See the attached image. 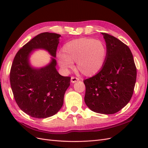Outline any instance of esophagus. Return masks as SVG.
<instances>
[{"label": "esophagus", "mask_w": 148, "mask_h": 148, "mask_svg": "<svg viewBox=\"0 0 148 148\" xmlns=\"http://www.w3.org/2000/svg\"><path fill=\"white\" fill-rule=\"evenodd\" d=\"M78 80H79V78H77V77H71V82L73 83L78 82Z\"/></svg>", "instance_id": "1"}]
</instances>
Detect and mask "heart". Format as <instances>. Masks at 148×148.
<instances>
[{"instance_id":"b5f03b06","label":"heart","mask_w":148,"mask_h":148,"mask_svg":"<svg viewBox=\"0 0 148 148\" xmlns=\"http://www.w3.org/2000/svg\"><path fill=\"white\" fill-rule=\"evenodd\" d=\"M62 52L57 55V61L61 68L68 71L77 62L79 71L91 77L97 73L104 65L107 54L106 44L91 38H82L66 42Z\"/></svg>"}]
</instances>
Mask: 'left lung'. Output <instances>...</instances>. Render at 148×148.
<instances>
[{
    "label": "left lung",
    "mask_w": 148,
    "mask_h": 148,
    "mask_svg": "<svg viewBox=\"0 0 148 148\" xmlns=\"http://www.w3.org/2000/svg\"><path fill=\"white\" fill-rule=\"evenodd\" d=\"M107 54L102 69L84 79V102L92 111L117 112L130 101L136 79V68L130 48L117 38L102 33Z\"/></svg>",
    "instance_id": "obj_1"
}]
</instances>
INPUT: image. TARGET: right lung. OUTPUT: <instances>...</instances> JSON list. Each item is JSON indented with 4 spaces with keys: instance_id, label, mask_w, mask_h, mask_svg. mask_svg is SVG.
I'll use <instances>...</instances> for the list:
<instances>
[{
    "instance_id": "obj_1",
    "label": "right lung",
    "mask_w": 148,
    "mask_h": 148,
    "mask_svg": "<svg viewBox=\"0 0 148 148\" xmlns=\"http://www.w3.org/2000/svg\"><path fill=\"white\" fill-rule=\"evenodd\" d=\"M60 37L56 33L39 34L22 47L13 59L10 72L13 97L20 109L31 117H51L63 106L70 77L59 73L54 58L41 69L33 68L29 62L30 53L36 49H45L56 57Z\"/></svg>"
}]
</instances>
